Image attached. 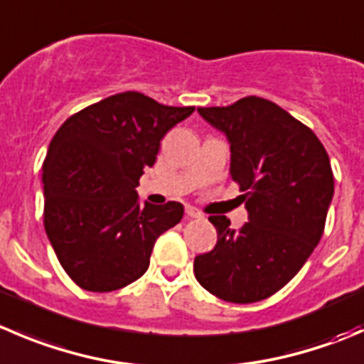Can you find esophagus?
Returning a JSON list of instances; mask_svg holds the SVG:
<instances>
[{"instance_id":"1","label":"esophagus","mask_w":364,"mask_h":364,"mask_svg":"<svg viewBox=\"0 0 364 364\" xmlns=\"http://www.w3.org/2000/svg\"><path fill=\"white\" fill-rule=\"evenodd\" d=\"M186 217H190V218H200V217H203V213H200V211L197 210V208L188 206V208H186Z\"/></svg>"}]
</instances>
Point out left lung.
Returning <instances> with one entry per match:
<instances>
[{
  "mask_svg": "<svg viewBox=\"0 0 364 364\" xmlns=\"http://www.w3.org/2000/svg\"><path fill=\"white\" fill-rule=\"evenodd\" d=\"M197 112L228 136L249 222L232 229L211 215L217 245L193 259L196 279L225 302L263 301L294 279L322 238L334 193L329 156L308 126L263 97Z\"/></svg>",
  "mask_w": 364,
  "mask_h": 364,
  "instance_id": "obj_1",
  "label": "left lung"
}]
</instances>
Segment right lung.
Here are the masks:
<instances>
[{"mask_svg": "<svg viewBox=\"0 0 364 364\" xmlns=\"http://www.w3.org/2000/svg\"><path fill=\"white\" fill-rule=\"evenodd\" d=\"M140 92H122L67 119L44 165V228L63 270L80 288L114 291L146 274L154 242L183 218V204L144 203V168L165 133L193 114Z\"/></svg>", "mask_w": 364, "mask_h": 364, "instance_id": "right-lung-1", "label": "right lung"}]
</instances>
